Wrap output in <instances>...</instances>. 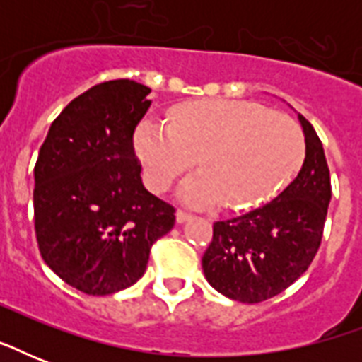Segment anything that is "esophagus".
<instances>
[{
    "label": "esophagus",
    "mask_w": 362,
    "mask_h": 362,
    "mask_svg": "<svg viewBox=\"0 0 362 362\" xmlns=\"http://www.w3.org/2000/svg\"><path fill=\"white\" fill-rule=\"evenodd\" d=\"M189 218H192V214H187L184 210H176V221H178V223H184V221H187Z\"/></svg>",
    "instance_id": "1"
}]
</instances>
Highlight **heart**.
<instances>
[{
    "instance_id": "heart-1",
    "label": "heart",
    "mask_w": 362,
    "mask_h": 362,
    "mask_svg": "<svg viewBox=\"0 0 362 362\" xmlns=\"http://www.w3.org/2000/svg\"><path fill=\"white\" fill-rule=\"evenodd\" d=\"M144 180L165 192L197 158L201 173L180 186L192 206L247 209L269 201L300 169L306 142L291 116L253 101L199 99L169 110L167 124L135 131Z\"/></svg>"
}]
</instances>
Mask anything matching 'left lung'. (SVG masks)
I'll list each match as a JSON object with an SVG mask.
<instances>
[{"label": "left lung", "instance_id": "1", "mask_svg": "<svg viewBox=\"0 0 362 362\" xmlns=\"http://www.w3.org/2000/svg\"><path fill=\"white\" fill-rule=\"evenodd\" d=\"M306 158L297 178L270 203L226 221H216L203 255L204 278L238 303H261L291 286L320 250L331 175L323 144L306 118Z\"/></svg>", "mask_w": 362, "mask_h": 362}]
</instances>
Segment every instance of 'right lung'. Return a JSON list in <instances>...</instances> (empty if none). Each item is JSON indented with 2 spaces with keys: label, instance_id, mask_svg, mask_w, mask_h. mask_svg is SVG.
<instances>
[{
  "label": "right lung",
  "instance_id": "right-lung-1",
  "mask_svg": "<svg viewBox=\"0 0 362 362\" xmlns=\"http://www.w3.org/2000/svg\"><path fill=\"white\" fill-rule=\"evenodd\" d=\"M150 92L127 78L90 88L62 110L39 150V252L65 284L86 295L133 286L153 242L175 226V209L142 186L133 150Z\"/></svg>",
  "mask_w": 362,
  "mask_h": 362
}]
</instances>
